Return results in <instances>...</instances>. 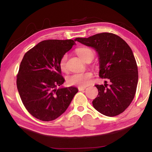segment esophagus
Here are the masks:
<instances>
[{
    "mask_svg": "<svg viewBox=\"0 0 152 152\" xmlns=\"http://www.w3.org/2000/svg\"><path fill=\"white\" fill-rule=\"evenodd\" d=\"M85 88H86L85 87H80V86H79L78 88L79 91H84V90H85Z\"/></svg>",
    "mask_w": 152,
    "mask_h": 152,
    "instance_id": "esophagus-1",
    "label": "esophagus"
}]
</instances>
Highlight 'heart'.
<instances>
[{"instance_id": "heart-1", "label": "heart", "mask_w": 152, "mask_h": 152, "mask_svg": "<svg viewBox=\"0 0 152 152\" xmlns=\"http://www.w3.org/2000/svg\"><path fill=\"white\" fill-rule=\"evenodd\" d=\"M76 52L78 56L82 60H84L88 56L94 57V53L92 50L87 48H80L76 50ZM68 58L67 54H64L61 58L60 62H59V66L61 72L67 71L66 66V61ZM92 78V74L89 72L83 73H75L69 76L66 80V82L68 85L70 86H78L80 87H84L88 85L91 82V79Z\"/></svg>"}]
</instances>
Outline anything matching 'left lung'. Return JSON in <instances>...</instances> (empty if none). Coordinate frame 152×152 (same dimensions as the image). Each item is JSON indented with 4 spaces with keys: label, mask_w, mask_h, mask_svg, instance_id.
Listing matches in <instances>:
<instances>
[{
    "label": "left lung",
    "mask_w": 152,
    "mask_h": 152,
    "mask_svg": "<svg viewBox=\"0 0 152 152\" xmlns=\"http://www.w3.org/2000/svg\"><path fill=\"white\" fill-rule=\"evenodd\" d=\"M77 42L94 48L99 53V76L107 79L104 85L96 84L99 94L93 100L95 109L108 117L122 113L134 99L138 82V69L132 49L121 37L101 33Z\"/></svg>",
    "instance_id": "1"
}]
</instances>
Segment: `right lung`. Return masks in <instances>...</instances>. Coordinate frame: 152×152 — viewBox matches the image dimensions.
I'll use <instances>...</instances> for the list:
<instances>
[{
	"label": "right lung",
	"instance_id": "add662e5",
	"mask_svg": "<svg viewBox=\"0 0 152 152\" xmlns=\"http://www.w3.org/2000/svg\"><path fill=\"white\" fill-rule=\"evenodd\" d=\"M76 39L41 42L25 53L17 75V86L23 104L33 117L53 121L68 109L78 89L57 88L65 80L59 62Z\"/></svg>",
	"mask_w": 152,
	"mask_h": 152
}]
</instances>
